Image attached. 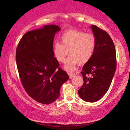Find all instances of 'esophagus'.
<instances>
[{
    "instance_id": "esophagus-1",
    "label": "esophagus",
    "mask_w": 130,
    "mask_h": 130,
    "mask_svg": "<svg viewBox=\"0 0 130 130\" xmlns=\"http://www.w3.org/2000/svg\"><path fill=\"white\" fill-rule=\"evenodd\" d=\"M79 73L78 72H76V73H68V75H69L70 78H72L73 77V76L75 74H77Z\"/></svg>"
}]
</instances>
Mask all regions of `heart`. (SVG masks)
<instances>
[{
	"label": "heart",
	"instance_id": "1",
	"mask_svg": "<svg viewBox=\"0 0 130 130\" xmlns=\"http://www.w3.org/2000/svg\"><path fill=\"white\" fill-rule=\"evenodd\" d=\"M60 39L61 42L54 44L53 53L57 60L64 62L69 51L70 56L65 62V70L73 71L78 63L84 64L91 59L96 45L93 34L70 29L62 34Z\"/></svg>",
	"mask_w": 130,
	"mask_h": 130
}]
</instances>
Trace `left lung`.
<instances>
[{"label":"left lung","mask_w":130,"mask_h":130,"mask_svg":"<svg viewBox=\"0 0 130 130\" xmlns=\"http://www.w3.org/2000/svg\"><path fill=\"white\" fill-rule=\"evenodd\" d=\"M96 45L91 59L80 73L84 84L78 90L80 98L87 102H96L108 92L116 70V48L109 34L96 26H91Z\"/></svg>","instance_id":"obj_1"}]
</instances>
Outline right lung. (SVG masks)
<instances>
[{"label":"right lung","mask_w":130,"mask_h":130,"mask_svg":"<svg viewBox=\"0 0 130 130\" xmlns=\"http://www.w3.org/2000/svg\"><path fill=\"white\" fill-rule=\"evenodd\" d=\"M56 25L43 26L23 35L16 48L19 77L28 95L37 102L49 104L60 96V88L69 76L60 67L53 53Z\"/></svg>","instance_id":"right-lung-1"}]
</instances>
